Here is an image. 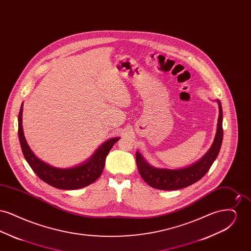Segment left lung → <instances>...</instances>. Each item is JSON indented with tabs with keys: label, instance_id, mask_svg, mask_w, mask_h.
I'll list each match as a JSON object with an SVG mask.
<instances>
[{
	"label": "left lung",
	"instance_id": "obj_1",
	"mask_svg": "<svg viewBox=\"0 0 251 251\" xmlns=\"http://www.w3.org/2000/svg\"><path fill=\"white\" fill-rule=\"evenodd\" d=\"M215 101L218 103L219 116L214 142L209 151L191 166L179 169L153 167L145 160L139 151H136V166L138 171L150 186L160 190L181 189L197 182L209 171L219 153L223 140V112L220 100H215Z\"/></svg>",
	"mask_w": 251,
	"mask_h": 251
}]
</instances>
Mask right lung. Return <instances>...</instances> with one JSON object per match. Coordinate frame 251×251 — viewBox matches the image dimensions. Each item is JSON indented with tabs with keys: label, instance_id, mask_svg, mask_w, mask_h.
<instances>
[{
	"label": "right lung",
	"instance_id": "obj_1",
	"mask_svg": "<svg viewBox=\"0 0 251 251\" xmlns=\"http://www.w3.org/2000/svg\"><path fill=\"white\" fill-rule=\"evenodd\" d=\"M23 111L24 103H22L18 118L20 143L25 160L40 179L50 185L63 190L80 189L99 179L105 166L106 156L120 137L108 139L96 150L93 155L78 166L68 168L52 167L39 159L28 146L23 128Z\"/></svg>",
	"mask_w": 251,
	"mask_h": 251
}]
</instances>
